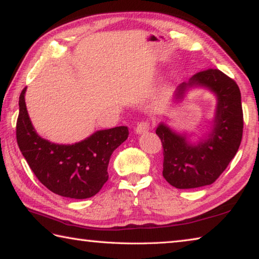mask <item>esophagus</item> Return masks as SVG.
<instances>
[{"label":"esophagus","mask_w":259,"mask_h":259,"mask_svg":"<svg viewBox=\"0 0 259 259\" xmlns=\"http://www.w3.org/2000/svg\"><path fill=\"white\" fill-rule=\"evenodd\" d=\"M149 130H150V124H149L148 121H141L139 122L137 127H135V133L141 135L144 133H148Z\"/></svg>","instance_id":"obj_1"}]
</instances>
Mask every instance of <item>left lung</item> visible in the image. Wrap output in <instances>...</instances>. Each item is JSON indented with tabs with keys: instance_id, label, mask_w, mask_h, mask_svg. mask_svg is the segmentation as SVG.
Wrapping results in <instances>:
<instances>
[{
	"instance_id": "obj_1",
	"label": "left lung",
	"mask_w": 259,
	"mask_h": 259,
	"mask_svg": "<svg viewBox=\"0 0 259 259\" xmlns=\"http://www.w3.org/2000/svg\"><path fill=\"white\" fill-rule=\"evenodd\" d=\"M194 88L206 89L216 97L209 131L199 141L191 142V135L176 132L165 122L156 130L164 148L162 176L178 189L214 183L238 152L242 139L243 113L237 83L219 69L200 71L179 85L174 101H182Z\"/></svg>"
}]
</instances>
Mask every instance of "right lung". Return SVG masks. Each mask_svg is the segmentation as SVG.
<instances>
[{
	"mask_svg": "<svg viewBox=\"0 0 259 259\" xmlns=\"http://www.w3.org/2000/svg\"><path fill=\"white\" fill-rule=\"evenodd\" d=\"M19 97L17 142L36 178L50 191L61 197L86 199L97 194L108 181L112 152L128 138L126 126L101 130L72 144H58L39 137L25 102Z\"/></svg>",
	"mask_w": 259,
	"mask_h": 259,
	"instance_id": "1",
	"label": "right lung"
}]
</instances>
